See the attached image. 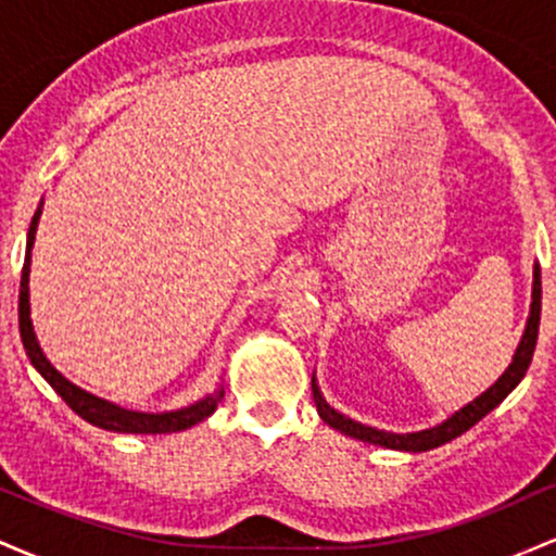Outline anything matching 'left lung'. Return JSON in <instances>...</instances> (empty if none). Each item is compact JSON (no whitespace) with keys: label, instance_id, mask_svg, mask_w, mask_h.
<instances>
[{"label":"left lung","instance_id":"1","mask_svg":"<svg viewBox=\"0 0 556 556\" xmlns=\"http://www.w3.org/2000/svg\"><path fill=\"white\" fill-rule=\"evenodd\" d=\"M539 321H541V266H533V292H531V314H528L526 321V331H522L518 350H515L513 363L504 368V374L500 379L491 384L486 392L478 394L476 400H470L468 405H463L460 410L452 413L450 418L442 420V424L431 426V429H420V431H407V433H394V431H384V429H374V426L358 424V420L342 416L340 410L329 405L324 400L321 389H318L316 374L311 379V389H314V402L318 416L327 426H331L334 431L344 433V437L361 439V442L368 444H379L387 446V450H400V452H426L433 450V446H442L452 439H457L460 433H465L470 426H476L483 416H489L500 402L513 392L515 387L520 384L522 376H526L528 366L533 361V350H535V340H539Z\"/></svg>","mask_w":556,"mask_h":556}]
</instances>
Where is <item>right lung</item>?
Instances as JSON below:
<instances>
[{
  "label": "right lung",
  "mask_w": 556,
  "mask_h": 556,
  "mask_svg": "<svg viewBox=\"0 0 556 556\" xmlns=\"http://www.w3.org/2000/svg\"><path fill=\"white\" fill-rule=\"evenodd\" d=\"M41 208L43 201L38 203L34 219H30L28 227V240H25V261H23V274H21V295H17V321H21V340L25 348V355H28L30 363L38 374L47 379V384L60 394L62 400L73 407L75 413L83 420H88L91 426H99L104 431H114V433H175V431H185L190 426L201 424L206 420L219 405V400L225 397V389L216 387L214 392H208L206 397L195 400L193 405L177 407V410H164V413H143V410H127V407L114 405V402L96 397V394L86 392V389L73 384V381L65 379L56 368L52 366V361L43 355L41 344H38V337L34 331V321H30V251H34L36 242V229H38V219H41Z\"/></svg>",
  "instance_id": "1"
}]
</instances>
